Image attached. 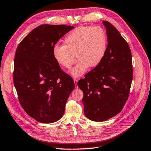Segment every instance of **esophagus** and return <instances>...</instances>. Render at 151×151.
<instances>
[{"instance_id": "esophagus-1", "label": "esophagus", "mask_w": 151, "mask_h": 151, "mask_svg": "<svg viewBox=\"0 0 151 151\" xmlns=\"http://www.w3.org/2000/svg\"><path fill=\"white\" fill-rule=\"evenodd\" d=\"M73 80H74V82H75V87L77 88V87H78V86H77V82H78V79H77V78H74Z\"/></svg>"}]
</instances>
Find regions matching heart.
I'll return each mask as SVG.
<instances>
[{
	"mask_svg": "<svg viewBox=\"0 0 151 151\" xmlns=\"http://www.w3.org/2000/svg\"><path fill=\"white\" fill-rule=\"evenodd\" d=\"M106 48L105 30L99 26H82L69 32L64 38L63 45L54 46L52 55L60 67L69 69L76 55L79 60L70 73L73 77H79L91 66L95 68L101 63Z\"/></svg>",
	"mask_w": 151,
	"mask_h": 151,
	"instance_id": "b5f03b06",
	"label": "heart"
}]
</instances>
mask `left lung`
Returning <instances> with one entry per match:
<instances>
[{
  "label": "left lung",
  "instance_id": "obj_1",
  "mask_svg": "<svg viewBox=\"0 0 151 151\" xmlns=\"http://www.w3.org/2000/svg\"><path fill=\"white\" fill-rule=\"evenodd\" d=\"M103 24L108 37L105 57L77 83L83 92L84 114L96 122L105 121L122 110L133 80L129 45L112 24L108 21Z\"/></svg>",
  "mask_w": 151,
  "mask_h": 151
}]
</instances>
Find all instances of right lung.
Listing matches in <instances>:
<instances>
[{
    "mask_svg": "<svg viewBox=\"0 0 151 151\" xmlns=\"http://www.w3.org/2000/svg\"><path fill=\"white\" fill-rule=\"evenodd\" d=\"M73 29L65 25H40L17 48L13 82L19 102L27 114L40 122L52 123L61 119L75 87L52 55L57 42Z\"/></svg>",
    "mask_w": 151,
    "mask_h": 151,
    "instance_id": "obj_1",
    "label": "right lung"
}]
</instances>
